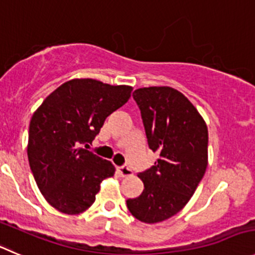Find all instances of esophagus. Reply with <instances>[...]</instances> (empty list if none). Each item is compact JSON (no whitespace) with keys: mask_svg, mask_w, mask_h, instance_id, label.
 I'll list each match as a JSON object with an SVG mask.
<instances>
[{"mask_svg":"<svg viewBox=\"0 0 255 255\" xmlns=\"http://www.w3.org/2000/svg\"><path fill=\"white\" fill-rule=\"evenodd\" d=\"M119 173H120L121 176H131L132 170L128 165H123L119 168Z\"/></svg>","mask_w":255,"mask_h":255,"instance_id":"esophagus-1","label":"esophagus"}]
</instances>
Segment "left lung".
I'll list each match as a JSON object with an SVG mask.
<instances>
[{
    "mask_svg": "<svg viewBox=\"0 0 255 255\" xmlns=\"http://www.w3.org/2000/svg\"><path fill=\"white\" fill-rule=\"evenodd\" d=\"M132 98L140 109L147 146L159 159L137 174L144 190L128 199L126 205L137 220L154 224L180 212L204 176L208 128L193 104L173 87H142Z\"/></svg>",
    "mask_w": 255,
    "mask_h": 255,
    "instance_id": "left-lung-1",
    "label": "left lung"
}]
</instances>
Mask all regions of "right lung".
I'll return each mask as SVG.
<instances>
[{
	"label": "right lung",
	"mask_w": 255,
	"mask_h": 255,
	"mask_svg": "<svg viewBox=\"0 0 255 255\" xmlns=\"http://www.w3.org/2000/svg\"><path fill=\"white\" fill-rule=\"evenodd\" d=\"M132 87L75 79L57 87L35 111L27 155L38 189L55 209L80 214L95 202L100 183L115 173L87 150L110 114L128 103Z\"/></svg>",
	"instance_id": "right-lung-1"
}]
</instances>
